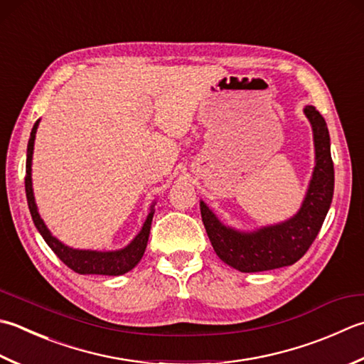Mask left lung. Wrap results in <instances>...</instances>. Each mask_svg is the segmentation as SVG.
Returning <instances> with one entry per match:
<instances>
[{"instance_id":"left-lung-1","label":"left lung","mask_w":364,"mask_h":364,"mask_svg":"<svg viewBox=\"0 0 364 364\" xmlns=\"http://www.w3.org/2000/svg\"><path fill=\"white\" fill-rule=\"evenodd\" d=\"M314 131L316 167L301 210L286 223L263 227L252 233H240L219 223L208 206L200 202L202 220L218 257L241 273L267 272L294 265L308 252L330 210L334 191V168L330 153V134L316 107L304 109Z\"/></svg>"}]
</instances>
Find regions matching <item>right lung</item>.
<instances>
[{
	"instance_id": "obj_1",
	"label": "right lung",
	"mask_w": 364,
	"mask_h": 364,
	"mask_svg": "<svg viewBox=\"0 0 364 364\" xmlns=\"http://www.w3.org/2000/svg\"><path fill=\"white\" fill-rule=\"evenodd\" d=\"M39 119L36 121L33 126V131L28 140V151H26V176H25V191H26V200L28 206H30L31 218L34 220L36 229L39 230L42 238L46 240V243L50 246V249L58 255L60 260L68 265L73 272L78 274H105V276H119L137 265L140 259L144 257V252L146 249L149 229H151V220L154 215V208H151L149 215L145 220L144 227H141L140 233L134 238L129 246H126L121 251L113 252H97V251H78V249H73L64 246L61 241L52 237V233L44 224V220L41 219L38 208L34 203L33 196V186H31V159H33V146H34V137L36 131H38Z\"/></svg>"
}]
</instances>
